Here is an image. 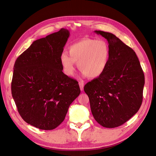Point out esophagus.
Listing matches in <instances>:
<instances>
[{
	"instance_id": "obj_1",
	"label": "esophagus",
	"mask_w": 156,
	"mask_h": 156,
	"mask_svg": "<svg viewBox=\"0 0 156 156\" xmlns=\"http://www.w3.org/2000/svg\"><path fill=\"white\" fill-rule=\"evenodd\" d=\"M79 84L80 87V89H81V91H83V88H84V83L82 81H80V82H79Z\"/></svg>"
}]
</instances>
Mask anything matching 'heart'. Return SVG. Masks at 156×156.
<instances>
[{"label":"heart","mask_w":156,"mask_h":156,"mask_svg":"<svg viewBox=\"0 0 156 156\" xmlns=\"http://www.w3.org/2000/svg\"><path fill=\"white\" fill-rule=\"evenodd\" d=\"M69 54L64 51L60 56V62L64 73L72 76L75 63L83 72L84 76L91 79L99 77L105 72L110 60V48L103 40L84 38L71 45Z\"/></svg>","instance_id":"obj_1"}]
</instances>
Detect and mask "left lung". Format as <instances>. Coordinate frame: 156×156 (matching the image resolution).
Listing matches in <instances>:
<instances>
[{
  "mask_svg": "<svg viewBox=\"0 0 156 156\" xmlns=\"http://www.w3.org/2000/svg\"><path fill=\"white\" fill-rule=\"evenodd\" d=\"M94 32L108 41L110 60L105 72L87 83L84 90L94 119L103 127L114 128L124 124L140 108L144 75L131 48L112 33Z\"/></svg>",
  "mask_w": 156,
  "mask_h": 156,
  "instance_id": "left-lung-1",
  "label": "left lung"
}]
</instances>
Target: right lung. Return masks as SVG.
<instances>
[{"instance_id": "1", "label": "right lung", "mask_w": 156, "mask_h": 156, "mask_svg": "<svg viewBox=\"0 0 156 156\" xmlns=\"http://www.w3.org/2000/svg\"><path fill=\"white\" fill-rule=\"evenodd\" d=\"M69 36L68 30L61 29L33 41L14 64L11 89L17 111L27 123L40 129L58 127L81 92L60 62Z\"/></svg>"}]
</instances>
